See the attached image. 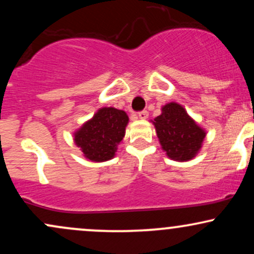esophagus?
<instances>
[{"label":"esophagus","instance_id":"1","mask_svg":"<svg viewBox=\"0 0 254 254\" xmlns=\"http://www.w3.org/2000/svg\"><path fill=\"white\" fill-rule=\"evenodd\" d=\"M138 117L141 118V119H145V118H148V111H145V110H143V111H139V112H138Z\"/></svg>","mask_w":254,"mask_h":254}]
</instances>
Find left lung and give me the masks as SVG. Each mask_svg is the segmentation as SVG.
Returning a JSON list of instances; mask_svg holds the SVG:
<instances>
[{"label": "left lung", "instance_id": "1", "mask_svg": "<svg viewBox=\"0 0 254 254\" xmlns=\"http://www.w3.org/2000/svg\"><path fill=\"white\" fill-rule=\"evenodd\" d=\"M154 125L162 149L177 161L191 160L200 149L205 137L204 130L176 103L162 107V113L154 119Z\"/></svg>", "mask_w": 254, "mask_h": 254}]
</instances>
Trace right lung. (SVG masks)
Wrapping results in <instances>:
<instances>
[{
	"label": "right lung",
	"instance_id": "add662e5",
	"mask_svg": "<svg viewBox=\"0 0 254 254\" xmlns=\"http://www.w3.org/2000/svg\"><path fill=\"white\" fill-rule=\"evenodd\" d=\"M129 118L122 110L104 107L93 119L75 133V143L92 161H106L115 155L116 147L123 139Z\"/></svg>",
	"mask_w": 254,
	"mask_h": 254
}]
</instances>
